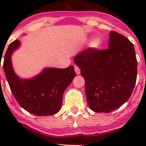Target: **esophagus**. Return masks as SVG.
Listing matches in <instances>:
<instances>
[{
	"mask_svg": "<svg viewBox=\"0 0 146 146\" xmlns=\"http://www.w3.org/2000/svg\"><path fill=\"white\" fill-rule=\"evenodd\" d=\"M74 71H75L77 74H80V68L77 66H74Z\"/></svg>",
	"mask_w": 146,
	"mask_h": 146,
	"instance_id": "34e87169",
	"label": "esophagus"
}]
</instances>
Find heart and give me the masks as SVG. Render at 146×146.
<instances>
[{"label":"heart","mask_w":146,"mask_h":146,"mask_svg":"<svg viewBox=\"0 0 146 146\" xmlns=\"http://www.w3.org/2000/svg\"><path fill=\"white\" fill-rule=\"evenodd\" d=\"M102 42L101 39L99 38H95L94 39L92 40V42L91 43V47L93 48H98L99 46L101 45Z\"/></svg>","instance_id":"b5f03b06"}]
</instances>
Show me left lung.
<instances>
[{
  "mask_svg": "<svg viewBox=\"0 0 146 146\" xmlns=\"http://www.w3.org/2000/svg\"><path fill=\"white\" fill-rule=\"evenodd\" d=\"M74 60L84 77L93 111L110 113L129 99L136 83L137 61L133 44L126 36L112 31L109 48L86 49Z\"/></svg>",
  "mask_w": 146,
  "mask_h": 146,
  "instance_id": "1",
  "label": "left lung"
}]
</instances>
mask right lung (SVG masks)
I'll return each mask as SVG.
<instances>
[{"label":"right lung","instance_id":"add662e5","mask_svg":"<svg viewBox=\"0 0 146 146\" xmlns=\"http://www.w3.org/2000/svg\"><path fill=\"white\" fill-rule=\"evenodd\" d=\"M20 45L19 40L9 45L3 65L13 95L20 106L32 114L43 116L57 113L62 105L64 91L76 75L74 66L48 68L33 78L22 80L13 70L11 60V54Z\"/></svg>","mask_w":146,"mask_h":146}]
</instances>
